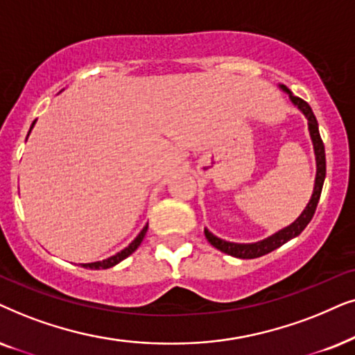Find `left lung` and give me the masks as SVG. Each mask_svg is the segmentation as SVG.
Listing matches in <instances>:
<instances>
[{"label":"left lung","instance_id":"8db88e82","mask_svg":"<svg viewBox=\"0 0 355 355\" xmlns=\"http://www.w3.org/2000/svg\"><path fill=\"white\" fill-rule=\"evenodd\" d=\"M281 87L284 89L287 94H289L291 101L294 102L302 112H304L306 120H309V130H310L311 141H313L315 155H316V180H315L313 195H311V200H310L309 205H306L305 211L302 212L300 217L294 222V224H291L289 227H286V229L279 230V232L271 235V237L266 239V240H261V242L248 243V245L230 243V242H225V240H220V239L214 237V235H212L209 230H205L206 239L209 240V243L212 245V247H216L217 250H220V252H224V253L230 254V257H235V258L252 259V258L263 257V254L271 253L272 250L279 248L281 245L289 242L291 239H294V237H297V235H300L302 232H304L305 227L309 225L311 217H313L315 211H316V206H318L320 196H321V190H323V182H324V175H326V157H324L323 141H321V136H320V131H318V121H316L313 112H311V107L304 101V98L294 96V94H292L286 86H281Z\"/></svg>","mask_w":355,"mask_h":355}]
</instances>
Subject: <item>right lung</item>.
<instances>
[{
    "mask_svg": "<svg viewBox=\"0 0 355 355\" xmlns=\"http://www.w3.org/2000/svg\"><path fill=\"white\" fill-rule=\"evenodd\" d=\"M34 125H35V121L32 123V126H31V130L34 128ZM31 133V131H29ZM146 232H148V225L144 227L143 230H141V234L138 235V237H136L133 242H131L128 247H126L125 250H121L120 253H116V254H113V257H110V258H107V259H103V261H96V263H87V264H83L84 268H89V269H108V268H112V266H115V264H118L121 261V259H125L126 257H130L131 253L135 252L136 248L139 247L141 245V242H143V239H144V235H146Z\"/></svg>",
    "mask_w": 355,
    "mask_h": 355,
    "instance_id": "right-lung-1",
    "label": "right lung"
}]
</instances>
